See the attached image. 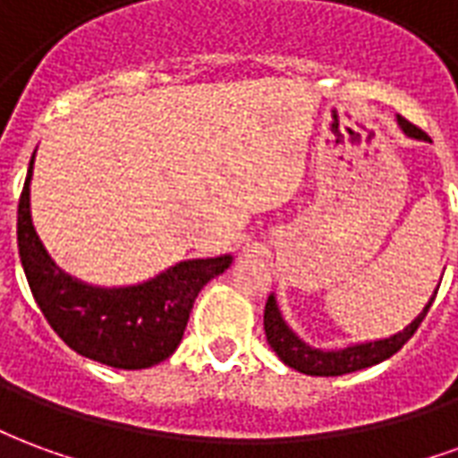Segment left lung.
<instances>
[{"label":"left lung","mask_w":458,"mask_h":458,"mask_svg":"<svg viewBox=\"0 0 458 458\" xmlns=\"http://www.w3.org/2000/svg\"><path fill=\"white\" fill-rule=\"evenodd\" d=\"M397 122H400V127L404 130V134H410L414 140H427V134H424L417 124L407 122L404 117H397ZM434 297H437V292H434ZM434 297L429 299V304L424 307L422 314L414 318L410 327L403 328L400 334H394V336L390 338H383V341H368V344L345 345L341 351H321V348H311V345L304 344V341L284 324V318L279 314L275 297H269L267 304H265V334H267V344L272 345V351L279 355V360L284 365H289V368L299 370V373L321 375V377L355 373V370H363V368H370V365L383 363L385 358H390V355L397 353V351L414 336V331L420 328L422 318L427 317V311L432 307Z\"/></svg>","instance_id":"left-lung-1"}]
</instances>
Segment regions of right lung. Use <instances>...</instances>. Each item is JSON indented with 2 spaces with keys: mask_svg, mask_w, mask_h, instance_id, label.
I'll return each mask as SVG.
<instances>
[{
  "mask_svg": "<svg viewBox=\"0 0 458 458\" xmlns=\"http://www.w3.org/2000/svg\"><path fill=\"white\" fill-rule=\"evenodd\" d=\"M36 157V151H34ZM29 164L19 199V258L36 304L58 336L98 363L141 370L166 360L183 338L199 292L223 275L233 258L189 259L137 287L103 289L78 282L54 265L31 225Z\"/></svg>",
  "mask_w": 458,
  "mask_h": 458,
  "instance_id": "right-lung-1",
  "label": "right lung"
}]
</instances>
